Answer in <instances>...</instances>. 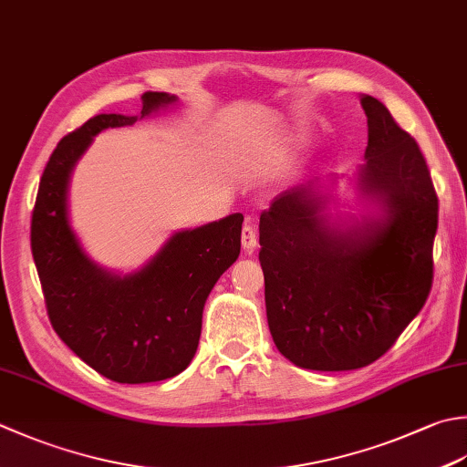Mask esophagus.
I'll return each instance as SVG.
<instances>
[{"mask_svg": "<svg viewBox=\"0 0 467 467\" xmlns=\"http://www.w3.org/2000/svg\"><path fill=\"white\" fill-rule=\"evenodd\" d=\"M241 243H243V249L246 253H253L254 249H257V233H254V228L251 224H244L243 226Z\"/></svg>", "mask_w": 467, "mask_h": 467, "instance_id": "esophagus-1", "label": "esophagus"}]
</instances>
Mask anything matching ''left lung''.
<instances>
[{
    "label": "left lung",
    "instance_id": "8db88e82",
    "mask_svg": "<svg viewBox=\"0 0 467 467\" xmlns=\"http://www.w3.org/2000/svg\"><path fill=\"white\" fill-rule=\"evenodd\" d=\"M354 173L367 213L332 216L336 176L273 200L259 223L265 306L277 350L309 370H354L380 358L410 324L433 279L437 194L417 141L379 99Z\"/></svg>",
    "mask_w": 467,
    "mask_h": 467
}]
</instances>
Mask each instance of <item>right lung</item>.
<instances>
[{"label": "right lung", "mask_w": 467, "mask_h": 467, "mask_svg": "<svg viewBox=\"0 0 467 467\" xmlns=\"http://www.w3.org/2000/svg\"><path fill=\"white\" fill-rule=\"evenodd\" d=\"M141 99V115H97L64 137L46 163L32 214V254L54 332L90 368L123 385L166 380L188 368L208 294L239 259L243 228L236 213L173 233L131 273L88 257L70 224V176L100 131L178 103L170 93Z\"/></svg>", "instance_id": "obj_1"}]
</instances>
